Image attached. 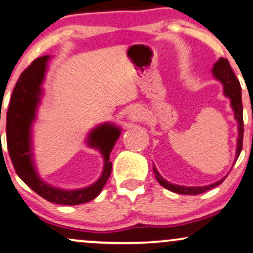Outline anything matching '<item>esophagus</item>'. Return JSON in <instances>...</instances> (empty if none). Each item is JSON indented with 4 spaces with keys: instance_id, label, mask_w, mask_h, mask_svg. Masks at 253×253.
<instances>
[{
    "instance_id": "1",
    "label": "esophagus",
    "mask_w": 253,
    "mask_h": 253,
    "mask_svg": "<svg viewBox=\"0 0 253 253\" xmlns=\"http://www.w3.org/2000/svg\"><path fill=\"white\" fill-rule=\"evenodd\" d=\"M130 118H131V120H137V118H139V114L137 111H133V112H131V115H130Z\"/></svg>"
}]
</instances>
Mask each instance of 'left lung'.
<instances>
[{
  "mask_svg": "<svg viewBox=\"0 0 253 253\" xmlns=\"http://www.w3.org/2000/svg\"><path fill=\"white\" fill-rule=\"evenodd\" d=\"M213 74L218 80H220L224 86V93L225 96L228 97L231 99V106H232L234 111V118L238 122V139H237V153H236V160L238 159L240 155V151L243 148V136H244V121H243V103H242V87H240L239 80L237 79L236 74L233 73L232 68L230 66V62L227 59L220 58L218 61L215 62L214 66L212 70ZM154 173L156 175V179L160 182V185L165 187V188L169 189V191L177 193V194H185V195H197L201 194L209 191L211 188H214V187L219 186L224 181V179L218 181V182L213 183L210 186H204V187H185V186H177L173 185V183H169L168 181H166L161 175L159 174V171L156 170V168L154 167Z\"/></svg>",
  "mask_w": 253,
  "mask_h": 253,
  "instance_id": "8db88e82",
  "label": "left lung"
}]
</instances>
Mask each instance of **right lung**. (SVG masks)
Here are the masks:
<instances>
[{
  "mask_svg": "<svg viewBox=\"0 0 253 253\" xmlns=\"http://www.w3.org/2000/svg\"><path fill=\"white\" fill-rule=\"evenodd\" d=\"M48 59V55L35 59L21 73L15 85L7 111L8 153L16 174L37 194L49 203L73 206L91 201L102 192L111 174L112 163L110 161V153L120 137L121 129L114 124L104 123L92 130L88 135L87 144L99 150L104 157L103 174L96 183L86 188L64 191L43 182L37 174L32 159L31 126L35 120L38 104L40 103V96L42 93L41 84Z\"/></svg>",
  "mask_w": 253,
  "mask_h": 253,
  "instance_id": "add662e5",
  "label": "right lung"
}]
</instances>
